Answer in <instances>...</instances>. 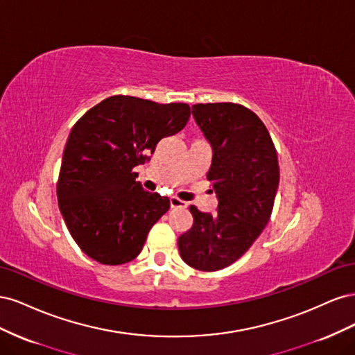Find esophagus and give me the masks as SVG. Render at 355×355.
Segmentation results:
<instances>
[{
  "mask_svg": "<svg viewBox=\"0 0 355 355\" xmlns=\"http://www.w3.org/2000/svg\"><path fill=\"white\" fill-rule=\"evenodd\" d=\"M170 206L171 209H179V207H187V202L182 201L180 198L178 197H171L170 198Z\"/></svg>",
  "mask_w": 355,
  "mask_h": 355,
  "instance_id": "esophagus-1",
  "label": "esophagus"
}]
</instances>
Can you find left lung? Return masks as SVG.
I'll return each instance as SVG.
<instances>
[{
  "instance_id": "left-lung-1",
  "label": "left lung",
  "mask_w": 355,
  "mask_h": 355,
  "mask_svg": "<svg viewBox=\"0 0 355 355\" xmlns=\"http://www.w3.org/2000/svg\"><path fill=\"white\" fill-rule=\"evenodd\" d=\"M192 116L213 151L207 179L213 182L218 210L210 214L191 206L194 223L178 245L189 266L218 271L240 259L266 227L280 168L265 124L245 106L197 103Z\"/></svg>"
}]
</instances>
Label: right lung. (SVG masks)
I'll list each match as a JSON object with an SVG mask.
<instances>
[{
    "label": "right lung",
    "instance_id": "add662e5",
    "mask_svg": "<svg viewBox=\"0 0 355 355\" xmlns=\"http://www.w3.org/2000/svg\"><path fill=\"white\" fill-rule=\"evenodd\" d=\"M187 103H155L111 96L72 127L63 151L59 209L72 239L92 259L123 265L142 252L170 200L136 182V166L189 120Z\"/></svg>",
    "mask_w": 355,
    "mask_h": 355
}]
</instances>
